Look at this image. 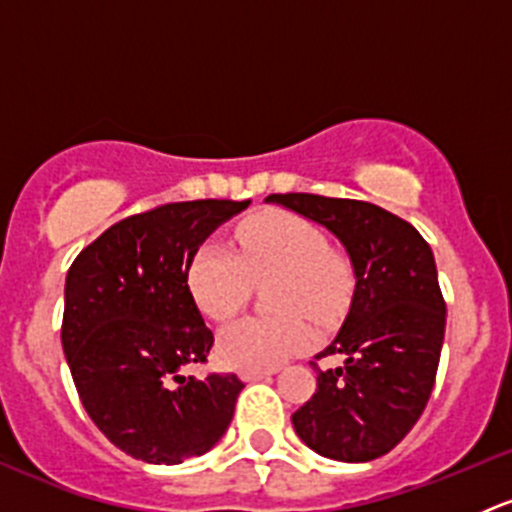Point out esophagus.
Here are the masks:
<instances>
[{"instance_id": "obj_1", "label": "esophagus", "mask_w": 512, "mask_h": 512, "mask_svg": "<svg viewBox=\"0 0 512 512\" xmlns=\"http://www.w3.org/2000/svg\"><path fill=\"white\" fill-rule=\"evenodd\" d=\"M275 374V369H245L242 371V381H260V379H267V376Z\"/></svg>"}]
</instances>
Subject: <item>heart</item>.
<instances>
[{
  "label": "heart",
  "mask_w": 512,
  "mask_h": 512,
  "mask_svg": "<svg viewBox=\"0 0 512 512\" xmlns=\"http://www.w3.org/2000/svg\"><path fill=\"white\" fill-rule=\"evenodd\" d=\"M277 277L275 317H245L218 337V356L237 369H275L312 344L309 317L329 322L352 294V265L327 247L322 230L287 210L250 215L237 227V255L223 242L198 247L188 267V289L205 317L225 322L250 299L252 282Z\"/></svg>",
  "instance_id": "1"
}]
</instances>
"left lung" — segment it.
Wrapping results in <instances>:
<instances>
[{
  "label": "left lung",
  "mask_w": 512,
  "mask_h": 512,
  "mask_svg": "<svg viewBox=\"0 0 512 512\" xmlns=\"http://www.w3.org/2000/svg\"><path fill=\"white\" fill-rule=\"evenodd\" d=\"M265 203L327 227L356 280L342 329L314 356L344 364L319 369L312 361L317 391L292 414L294 431L324 458L374 461L414 428L436 381L446 302L431 247L414 225L364 200L275 193Z\"/></svg>",
  "instance_id": "8db88e82"
}]
</instances>
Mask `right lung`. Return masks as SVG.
Returning <instances> with one entry per match:
<instances>
[{"mask_svg": "<svg viewBox=\"0 0 512 512\" xmlns=\"http://www.w3.org/2000/svg\"><path fill=\"white\" fill-rule=\"evenodd\" d=\"M250 200L168 203L111 225L79 252L64 287L61 344L86 414L128 456L175 466L223 438L242 381L185 376L213 332L188 289L210 232Z\"/></svg>", "mask_w": 512, "mask_h": 512, "instance_id": "right-lung-1", "label": "right lung"}]
</instances>
